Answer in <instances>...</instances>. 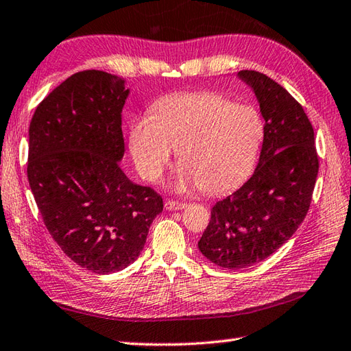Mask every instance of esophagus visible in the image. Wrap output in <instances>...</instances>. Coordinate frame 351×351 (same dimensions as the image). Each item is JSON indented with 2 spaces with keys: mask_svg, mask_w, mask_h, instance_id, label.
<instances>
[{
  "mask_svg": "<svg viewBox=\"0 0 351 351\" xmlns=\"http://www.w3.org/2000/svg\"><path fill=\"white\" fill-rule=\"evenodd\" d=\"M186 207V203L180 202H174V199H167L165 202V209L167 210H182Z\"/></svg>",
  "mask_w": 351,
  "mask_h": 351,
  "instance_id": "obj_1",
  "label": "esophagus"
}]
</instances>
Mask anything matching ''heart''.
Instances as JSON below:
<instances>
[{
	"instance_id": "b5f03b06",
	"label": "heart",
	"mask_w": 351,
	"mask_h": 351,
	"mask_svg": "<svg viewBox=\"0 0 351 351\" xmlns=\"http://www.w3.org/2000/svg\"><path fill=\"white\" fill-rule=\"evenodd\" d=\"M263 141V121L254 107L234 104L217 92H180L156 101L149 118L130 127V152L148 182L160 177L178 152L176 188L207 194L236 188L252 173Z\"/></svg>"
}]
</instances>
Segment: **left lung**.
Wrapping results in <instances>:
<instances>
[{
	"label": "left lung",
	"mask_w": 351,
	"mask_h": 351,
	"mask_svg": "<svg viewBox=\"0 0 351 351\" xmlns=\"http://www.w3.org/2000/svg\"><path fill=\"white\" fill-rule=\"evenodd\" d=\"M238 77L259 103L263 144L253 176L221 199L198 241L218 267H252L276 253L303 223L318 176L315 138L309 118L283 86L257 71Z\"/></svg>",
	"instance_id": "left-lung-1"
}]
</instances>
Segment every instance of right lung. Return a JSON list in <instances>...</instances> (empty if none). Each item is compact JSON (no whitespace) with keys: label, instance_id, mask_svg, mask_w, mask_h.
Instances as JSON below:
<instances>
[{"label":"right lung","instance_id":"obj_1","mask_svg":"<svg viewBox=\"0 0 351 351\" xmlns=\"http://www.w3.org/2000/svg\"><path fill=\"white\" fill-rule=\"evenodd\" d=\"M128 94L124 78L82 71L36 107L28 130L27 176L42 219L63 253L97 274L138 259L163 209L119 167Z\"/></svg>","mask_w":351,"mask_h":351}]
</instances>
